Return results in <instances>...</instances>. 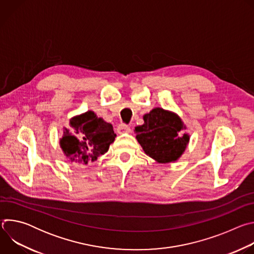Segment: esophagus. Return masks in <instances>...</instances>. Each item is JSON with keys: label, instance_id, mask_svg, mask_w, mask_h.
Segmentation results:
<instances>
[{"label": "esophagus", "instance_id": "obj_1", "mask_svg": "<svg viewBox=\"0 0 254 254\" xmlns=\"http://www.w3.org/2000/svg\"><path fill=\"white\" fill-rule=\"evenodd\" d=\"M117 132L119 134H122V133H128L130 132V127L126 126V125H120L117 128Z\"/></svg>", "mask_w": 254, "mask_h": 254}]
</instances>
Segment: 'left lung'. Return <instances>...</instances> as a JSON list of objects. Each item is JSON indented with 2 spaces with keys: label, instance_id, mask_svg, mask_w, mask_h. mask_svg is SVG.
<instances>
[{
  "label": "left lung",
  "instance_id": "1",
  "mask_svg": "<svg viewBox=\"0 0 254 254\" xmlns=\"http://www.w3.org/2000/svg\"><path fill=\"white\" fill-rule=\"evenodd\" d=\"M186 126L170 111L156 107L143 116V125L135 127V138L144 154L157 163L176 162L188 146L190 135L183 133Z\"/></svg>",
  "mask_w": 254,
  "mask_h": 254
}]
</instances>
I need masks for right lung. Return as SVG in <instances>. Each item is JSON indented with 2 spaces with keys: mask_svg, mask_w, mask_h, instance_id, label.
<instances>
[{
  "mask_svg": "<svg viewBox=\"0 0 254 254\" xmlns=\"http://www.w3.org/2000/svg\"><path fill=\"white\" fill-rule=\"evenodd\" d=\"M69 126L78 136L64 128L59 143L63 154L71 163L87 165L96 161L108 151L117 136L113 126L97 118L92 111L73 117L69 121Z\"/></svg>",
  "mask_w": 254,
  "mask_h": 254,
  "instance_id": "obj_1",
  "label": "right lung"
}]
</instances>
